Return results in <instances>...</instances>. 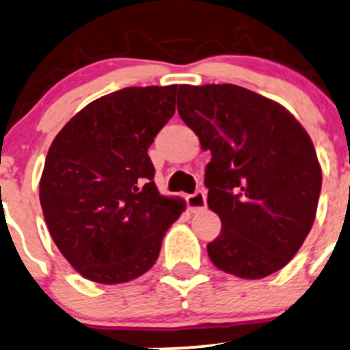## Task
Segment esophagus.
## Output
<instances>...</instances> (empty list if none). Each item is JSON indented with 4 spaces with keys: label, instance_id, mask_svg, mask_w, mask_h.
Masks as SVG:
<instances>
[{
    "label": "esophagus",
    "instance_id": "obj_1",
    "mask_svg": "<svg viewBox=\"0 0 350 350\" xmlns=\"http://www.w3.org/2000/svg\"><path fill=\"white\" fill-rule=\"evenodd\" d=\"M187 205H189L190 212L204 211L207 207V196H205L204 190H197L196 193L187 197Z\"/></svg>",
    "mask_w": 350,
    "mask_h": 350
}]
</instances>
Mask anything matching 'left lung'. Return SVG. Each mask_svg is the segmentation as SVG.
<instances>
[{
    "label": "left lung",
    "instance_id": "1",
    "mask_svg": "<svg viewBox=\"0 0 350 350\" xmlns=\"http://www.w3.org/2000/svg\"><path fill=\"white\" fill-rule=\"evenodd\" d=\"M176 107L212 158L207 204L221 234L211 261L259 280L297 254L317 214L322 170L304 126L278 103L234 84L180 85Z\"/></svg>",
    "mask_w": 350,
    "mask_h": 350
}]
</instances>
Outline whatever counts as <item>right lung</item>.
I'll use <instances>...</instances> for the list:
<instances>
[{"instance_id":"obj_1","label":"right lung","mask_w":350,"mask_h":350,"mask_svg":"<svg viewBox=\"0 0 350 350\" xmlns=\"http://www.w3.org/2000/svg\"><path fill=\"white\" fill-rule=\"evenodd\" d=\"M176 85L124 88L79 111L55 136L40 180L46 228L96 283L131 282L160 254L185 208L154 185L148 148L175 114Z\"/></svg>"}]
</instances>
